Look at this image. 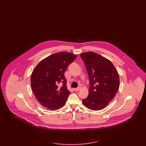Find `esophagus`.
I'll list each match as a JSON object with an SVG mask.
<instances>
[{
    "label": "esophagus",
    "instance_id": "obj_1",
    "mask_svg": "<svg viewBox=\"0 0 146 146\" xmlns=\"http://www.w3.org/2000/svg\"><path fill=\"white\" fill-rule=\"evenodd\" d=\"M80 89H81V87H78V88L74 89V90H75V92H78V91H79Z\"/></svg>",
    "mask_w": 146,
    "mask_h": 146
}]
</instances>
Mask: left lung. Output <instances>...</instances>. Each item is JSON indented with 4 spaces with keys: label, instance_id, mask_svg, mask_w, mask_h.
Here are the masks:
<instances>
[{
    "label": "left lung",
    "instance_id": "8db88e82",
    "mask_svg": "<svg viewBox=\"0 0 146 146\" xmlns=\"http://www.w3.org/2000/svg\"><path fill=\"white\" fill-rule=\"evenodd\" d=\"M88 74L90 87L83 104L92 110H100L113 100L119 87L118 72L112 62L94 52L81 53Z\"/></svg>",
    "mask_w": 146,
    "mask_h": 146
}]
</instances>
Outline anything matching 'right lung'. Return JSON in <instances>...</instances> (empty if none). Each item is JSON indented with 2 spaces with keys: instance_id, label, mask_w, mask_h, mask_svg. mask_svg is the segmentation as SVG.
Wrapping results in <instances>:
<instances>
[{
  "instance_id": "right-lung-1",
  "label": "right lung",
  "mask_w": 146,
  "mask_h": 146,
  "mask_svg": "<svg viewBox=\"0 0 146 146\" xmlns=\"http://www.w3.org/2000/svg\"><path fill=\"white\" fill-rule=\"evenodd\" d=\"M76 56L59 52L40 61L33 71L31 87L36 98L43 106L57 110L65 106L70 92L67 89L64 73ZM62 82L60 88L58 84Z\"/></svg>"
}]
</instances>
